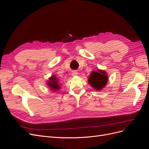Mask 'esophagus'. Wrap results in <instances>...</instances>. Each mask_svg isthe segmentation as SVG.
I'll list each match as a JSON object with an SVG mask.
<instances>
[{
	"mask_svg": "<svg viewBox=\"0 0 149 149\" xmlns=\"http://www.w3.org/2000/svg\"><path fill=\"white\" fill-rule=\"evenodd\" d=\"M77 74H78V72L76 70H74V71L72 72V75H73V76L77 75Z\"/></svg>",
	"mask_w": 149,
	"mask_h": 149,
	"instance_id": "obj_1",
	"label": "esophagus"
}]
</instances>
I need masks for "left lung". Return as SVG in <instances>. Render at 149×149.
I'll return each instance as SVG.
<instances>
[{
    "mask_svg": "<svg viewBox=\"0 0 149 149\" xmlns=\"http://www.w3.org/2000/svg\"><path fill=\"white\" fill-rule=\"evenodd\" d=\"M108 76L105 71H93L88 78V82L91 86L97 90H102L108 81Z\"/></svg>",
    "mask_w": 149,
    "mask_h": 149,
    "instance_id": "8db88e82",
    "label": "left lung"
}]
</instances>
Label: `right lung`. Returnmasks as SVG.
<instances>
[{
  "mask_svg": "<svg viewBox=\"0 0 149 149\" xmlns=\"http://www.w3.org/2000/svg\"><path fill=\"white\" fill-rule=\"evenodd\" d=\"M49 81L47 82V84H48L49 87L51 88H52V90H59L60 88L59 81L54 75L52 76L51 78H49Z\"/></svg>",
  "mask_w": 149,
  "mask_h": 149,
  "instance_id": "obj_1",
  "label": "right lung"
}]
</instances>
